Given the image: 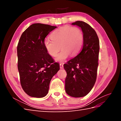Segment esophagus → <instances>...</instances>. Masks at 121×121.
<instances>
[{"label":"esophagus","instance_id":"1","mask_svg":"<svg viewBox=\"0 0 121 121\" xmlns=\"http://www.w3.org/2000/svg\"><path fill=\"white\" fill-rule=\"evenodd\" d=\"M60 69H63V68H64V65H63V64H60Z\"/></svg>","mask_w":121,"mask_h":121}]
</instances>
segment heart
Listing matches in <instances>:
<instances>
[{"instance_id":"1","label":"heart","mask_w":121,"mask_h":121,"mask_svg":"<svg viewBox=\"0 0 121 121\" xmlns=\"http://www.w3.org/2000/svg\"><path fill=\"white\" fill-rule=\"evenodd\" d=\"M52 39H46L44 42L48 53L52 56H56L60 48L61 52L56 60L63 62L70 54L74 56L81 50L84 41L82 31L77 27L66 26L60 27L52 35Z\"/></svg>"}]
</instances>
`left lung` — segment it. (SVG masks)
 <instances>
[{"instance_id":"1","label":"left lung","mask_w":121,"mask_h":121,"mask_svg":"<svg viewBox=\"0 0 121 121\" xmlns=\"http://www.w3.org/2000/svg\"><path fill=\"white\" fill-rule=\"evenodd\" d=\"M72 25L81 28L84 41L81 52L64 65L67 73L65 90L69 96L81 97L90 92L96 82L99 41L96 32L84 22L76 21Z\"/></svg>"}]
</instances>
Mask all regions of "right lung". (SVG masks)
Listing matches in <instances>:
<instances>
[{
    "instance_id": "right-lung-1",
    "label": "right lung",
    "mask_w": 121,
    "mask_h": 121,
    "mask_svg": "<svg viewBox=\"0 0 121 121\" xmlns=\"http://www.w3.org/2000/svg\"><path fill=\"white\" fill-rule=\"evenodd\" d=\"M57 27L35 23L22 34L17 46V68L23 89L28 95L45 96L53 76L60 69L47 52L44 42L49 33Z\"/></svg>"
}]
</instances>
